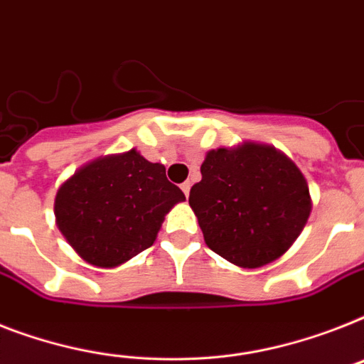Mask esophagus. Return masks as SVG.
I'll return each mask as SVG.
<instances>
[{"instance_id":"obj_1","label":"esophagus","mask_w":364,"mask_h":364,"mask_svg":"<svg viewBox=\"0 0 364 364\" xmlns=\"http://www.w3.org/2000/svg\"><path fill=\"white\" fill-rule=\"evenodd\" d=\"M181 191H183V194H185V196L188 198V194H191V183H188V181L183 183V185H181Z\"/></svg>"}]
</instances>
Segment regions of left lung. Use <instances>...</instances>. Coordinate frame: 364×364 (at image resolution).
<instances>
[{"mask_svg": "<svg viewBox=\"0 0 364 364\" xmlns=\"http://www.w3.org/2000/svg\"><path fill=\"white\" fill-rule=\"evenodd\" d=\"M200 172L188 203L205 245L230 264H271L305 228L312 211L309 183L277 147L243 141L211 149Z\"/></svg>", "mask_w": 364, "mask_h": 364, "instance_id": "obj_1", "label": "left lung"}]
</instances>
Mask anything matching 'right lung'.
<instances>
[{"label": "right lung", "mask_w": 364, "mask_h": 364, "mask_svg": "<svg viewBox=\"0 0 364 364\" xmlns=\"http://www.w3.org/2000/svg\"><path fill=\"white\" fill-rule=\"evenodd\" d=\"M183 200L162 164L131 149L80 166L58 188L54 215L80 258L108 269L149 249L164 217Z\"/></svg>", "instance_id": "obj_1"}]
</instances>
